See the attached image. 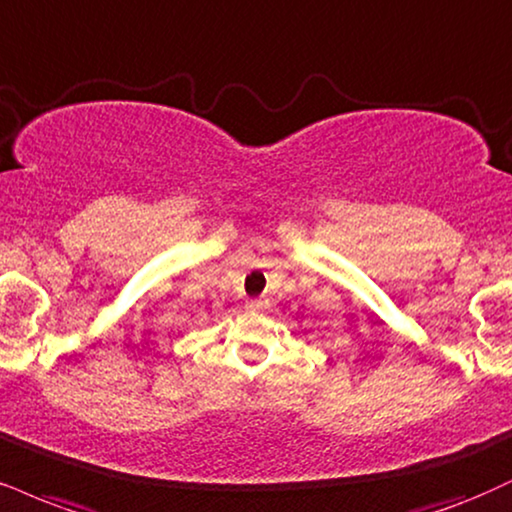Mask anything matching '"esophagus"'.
<instances>
[{"label":"esophagus","mask_w":512,"mask_h":512,"mask_svg":"<svg viewBox=\"0 0 512 512\" xmlns=\"http://www.w3.org/2000/svg\"><path fill=\"white\" fill-rule=\"evenodd\" d=\"M264 305H267V303H264L262 298H260V300H248V307H250V310H262Z\"/></svg>","instance_id":"esophagus-1"}]
</instances>
